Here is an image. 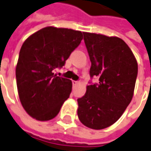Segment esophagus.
<instances>
[{
  "label": "esophagus",
  "instance_id": "34e87169",
  "mask_svg": "<svg viewBox=\"0 0 151 151\" xmlns=\"http://www.w3.org/2000/svg\"><path fill=\"white\" fill-rule=\"evenodd\" d=\"M78 83L79 82H78V81H72V85H73V86H76Z\"/></svg>",
  "mask_w": 151,
  "mask_h": 151
}]
</instances>
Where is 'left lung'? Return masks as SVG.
Returning a JSON list of instances; mask_svg holds the SVG:
<instances>
[{
  "label": "left lung",
  "mask_w": 151,
  "mask_h": 151,
  "mask_svg": "<svg viewBox=\"0 0 151 151\" xmlns=\"http://www.w3.org/2000/svg\"><path fill=\"white\" fill-rule=\"evenodd\" d=\"M91 62L85 96L77 99V114L83 125L101 130L119 120L132 100L138 65L130 47L118 37L83 32Z\"/></svg>",
  "instance_id": "1"
}]
</instances>
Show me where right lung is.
Segmentation results:
<instances>
[{
	"label": "right lung",
	"instance_id": "1",
	"mask_svg": "<svg viewBox=\"0 0 151 151\" xmlns=\"http://www.w3.org/2000/svg\"><path fill=\"white\" fill-rule=\"evenodd\" d=\"M82 39L81 31L48 26L23 43L16 69L17 89L23 108L35 120L53 119L70 96L71 81L54 70L65 65Z\"/></svg>",
	"mask_w": 151,
	"mask_h": 151
}]
</instances>
